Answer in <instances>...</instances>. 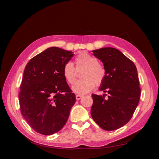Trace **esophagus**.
Wrapping results in <instances>:
<instances>
[{
  "mask_svg": "<svg viewBox=\"0 0 159 159\" xmlns=\"http://www.w3.org/2000/svg\"><path fill=\"white\" fill-rule=\"evenodd\" d=\"M83 98V95H78L77 94L76 95H75V98H76V99L77 100H80V99H81V98Z\"/></svg>",
  "mask_w": 159,
  "mask_h": 159,
  "instance_id": "obj_1",
  "label": "esophagus"
}]
</instances>
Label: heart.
I'll return each mask as SVG.
<instances>
[{
	"label": "heart",
	"instance_id": "b5f03b06",
	"mask_svg": "<svg viewBox=\"0 0 159 159\" xmlns=\"http://www.w3.org/2000/svg\"><path fill=\"white\" fill-rule=\"evenodd\" d=\"M78 68H85L81 77L83 79L77 81L72 86L71 89L78 95H84L92 90L95 84L99 86L103 83L105 77V70L98 63L96 57L87 52H82L75 58ZM63 75L67 82L72 84L75 79V68L71 62H67L64 66Z\"/></svg>",
	"mask_w": 159,
	"mask_h": 159
}]
</instances>
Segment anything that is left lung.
I'll use <instances>...</instances> for the list:
<instances>
[{"instance_id": "obj_1", "label": "left lung", "mask_w": 159, "mask_h": 159, "mask_svg": "<svg viewBox=\"0 0 159 159\" xmlns=\"http://www.w3.org/2000/svg\"><path fill=\"white\" fill-rule=\"evenodd\" d=\"M102 61L105 77L99 89L108 94H92L91 115L105 131H113L127 124L135 111L141 95L137 70L133 62L113 48L92 51Z\"/></svg>"}]
</instances>
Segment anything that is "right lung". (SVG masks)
Returning <instances> with one entry per match:
<instances>
[{"label":"right lung","mask_w":159,"mask_h":159,"mask_svg":"<svg viewBox=\"0 0 159 159\" xmlns=\"http://www.w3.org/2000/svg\"><path fill=\"white\" fill-rule=\"evenodd\" d=\"M74 54L51 47L28 61L19 93L20 111L28 125L38 133L50 135L68 121L75 103L63 75V68Z\"/></svg>","instance_id":"obj_1"}]
</instances>
